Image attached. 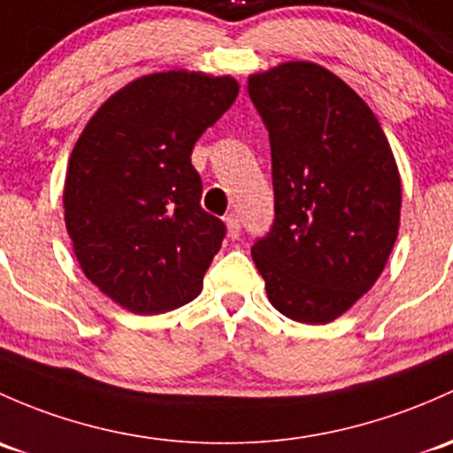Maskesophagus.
Listing matches in <instances>:
<instances>
[{
	"label": "esophagus",
	"mask_w": 453,
	"mask_h": 453,
	"mask_svg": "<svg viewBox=\"0 0 453 453\" xmlns=\"http://www.w3.org/2000/svg\"><path fill=\"white\" fill-rule=\"evenodd\" d=\"M223 221H226L227 236H230V239H236V236H239V232H241V221H239V217L230 212V214H226V219H223Z\"/></svg>",
	"instance_id": "1"
}]
</instances>
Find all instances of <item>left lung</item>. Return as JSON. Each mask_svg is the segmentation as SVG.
<instances>
[{
    "label": "left lung",
    "mask_w": 453,
    "mask_h": 453,
    "mask_svg": "<svg viewBox=\"0 0 453 453\" xmlns=\"http://www.w3.org/2000/svg\"><path fill=\"white\" fill-rule=\"evenodd\" d=\"M271 142L275 221L251 247L271 306L302 323L349 311L387 266L402 178L365 99L326 66L290 60L250 75Z\"/></svg>",
    "instance_id": "obj_1"
}]
</instances>
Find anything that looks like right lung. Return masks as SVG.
<instances>
[{
	"label": "right lung",
	"mask_w": 453,
	"mask_h": 453,
	"mask_svg": "<svg viewBox=\"0 0 453 453\" xmlns=\"http://www.w3.org/2000/svg\"><path fill=\"white\" fill-rule=\"evenodd\" d=\"M236 95L230 75H142L111 95L75 142L66 232L84 275L126 311L160 314L202 293L226 226L199 203L190 154Z\"/></svg>",
	"instance_id": "add662e5"
}]
</instances>
